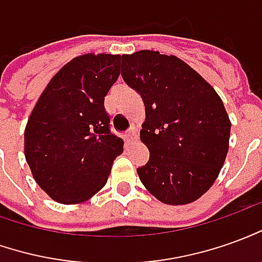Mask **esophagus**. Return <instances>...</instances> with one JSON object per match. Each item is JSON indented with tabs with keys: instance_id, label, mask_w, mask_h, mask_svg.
Returning <instances> with one entry per match:
<instances>
[{
	"instance_id": "1",
	"label": "esophagus",
	"mask_w": 262,
	"mask_h": 262,
	"mask_svg": "<svg viewBox=\"0 0 262 262\" xmlns=\"http://www.w3.org/2000/svg\"><path fill=\"white\" fill-rule=\"evenodd\" d=\"M135 138H137V129L134 127H131L128 129V133H125V135H124V140L127 142H131L134 141Z\"/></svg>"
}]
</instances>
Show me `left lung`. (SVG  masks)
<instances>
[{
	"instance_id": "obj_1",
	"label": "left lung",
	"mask_w": 262,
	"mask_h": 262,
	"mask_svg": "<svg viewBox=\"0 0 262 262\" xmlns=\"http://www.w3.org/2000/svg\"><path fill=\"white\" fill-rule=\"evenodd\" d=\"M121 75L141 95L140 131L149 151L137 168L144 187L164 204L198 200L215 183L228 152L231 122L215 90L176 55H122Z\"/></svg>"
}]
</instances>
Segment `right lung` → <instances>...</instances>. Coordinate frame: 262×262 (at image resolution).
<instances>
[{
	"label": "right lung",
	"mask_w": 262,
	"mask_h": 262,
	"mask_svg": "<svg viewBox=\"0 0 262 262\" xmlns=\"http://www.w3.org/2000/svg\"><path fill=\"white\" fill-rule=\"evenodd\" d=\"M121 55L84 54L48 82L28 118L25 160L54 201L79 204L105 184L124 141L110 129L104 98L120 77Z\"/></svg>",
	"instance_id": "1"
}]
</instances>
